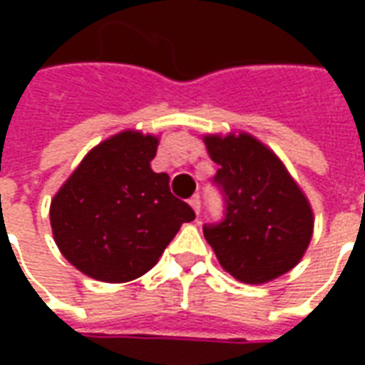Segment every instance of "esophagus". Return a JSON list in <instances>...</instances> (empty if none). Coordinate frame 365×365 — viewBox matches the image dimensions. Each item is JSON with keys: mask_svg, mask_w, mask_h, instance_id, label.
Returning a JSON list of instances; mask_svg holds the SVG:
<instances>
[{"mask_svg": "<svg viewBox=\"0 0 365 365\" xmlns=\"http://www.w3.org/2000/svg\"><path fill=\"white\" fill-rule=\"evenodd\" d=\"M190 205L193 207V211L199 215V209H201V199H199V195H193V197L190 199Z\"/></svg>", "mask_w": 365, "mask_h": 365, "instance_id": "1", "label": "esophagus"}]
</instances>
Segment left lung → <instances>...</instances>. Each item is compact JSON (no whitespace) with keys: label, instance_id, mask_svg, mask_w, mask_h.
<instances>
[{"label":"left lung","instance_id":"obj_1","mask_svg":"<svg viewBox=\"0 0 365 365\" xmlns=\"http://www.w3.org/2000/svg\"><path fill=\"white\" fill-rule=\"evenodd\" d=\"M219 164L215 185L225 219L203 225L207 242L232 277L266 283L295 268L313 237V209L282 160L252 135H209Z\"/></svg>","mask_w":365,"mask_h":365}]
</instances>
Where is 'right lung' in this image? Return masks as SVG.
I'll use <instances>...</instances> for the list:
<instances>
[{"label": "right lung", "instance_id": "obj_1", "mask_svg": "<svg viewBox=\"0 0 365 365\" xmlns=\"http://www.w3.org/2000/svg\"><path fill=\"white\" fill-rule=\"evenodd\" d=\"M158 138L123 130L88 152L51 203L60 252L93 279L125 283L144 275L183 222L195 219L172 195L168 174L152 172Z\"/></svg>", "mask_w": 365, "mask_h": 365}]
</instances>
